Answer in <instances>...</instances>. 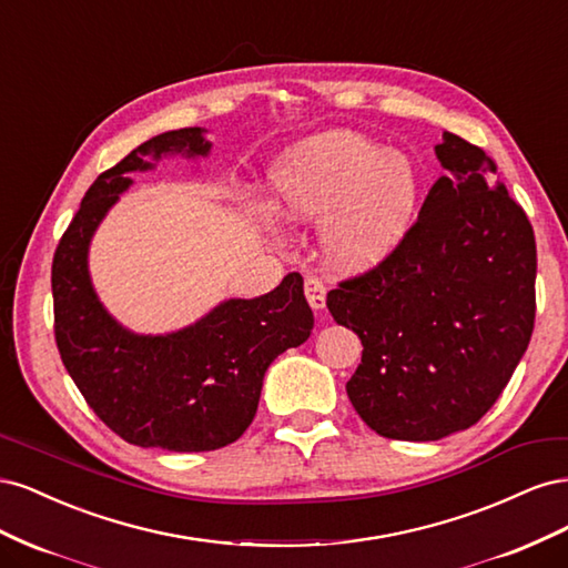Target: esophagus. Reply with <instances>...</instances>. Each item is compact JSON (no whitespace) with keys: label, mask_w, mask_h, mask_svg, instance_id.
<instances>
[{"label":"esophagus","mask_w":568,"mask_h":568,"mask_svg":"<svg viewBox=\"0 0 568 568\" xmlns=\"http://www.w3.org/2000/svg\"><path fill=\"white\" fill-rule=\"evenodd\" d=\"M303 291H305V298L307 303L313 305V311H322L326 305V286L320 277H313V274H307L305 282H303Z\"/></svg>","instance_id":"1"}]
</instances>
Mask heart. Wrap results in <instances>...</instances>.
<instances>
[{
  "label": "heart",
  "mask_w": 568,
  "mask_h": 568,
  "mask_svg": "<svg viewBox=\"0 0 568 568\" xmlns=\"http://www.w3.org/2000/svg\"><path fill=\"white\" fill-rule=\"evenodd\" d=\"M272 211L324 220V251L343 270H367L403 242L419 203L417 168L351 132L311 140L270 170Z\"/></svg>",
  "instance_id": "heart-1"
}]
</instances>
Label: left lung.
<instances>
[{
  "label": "left lung",
  "mask_w": 568,
  "mask_h": 568,
  "mask_svg": "<svg viewBox=\"0 0 568 568\" xmlns=\"http://www.w3.org/2000/svg\"><path fill=\"white\" fill-rule=\"evenodd\" d=\"M419 217L379 265L326 294L363 343L346 384L363 422L393 440H438L500 398L536 322V236L484 149L445 132Z\"/></svg>",
  "instance_id": "obj_1"
}]
</instances>
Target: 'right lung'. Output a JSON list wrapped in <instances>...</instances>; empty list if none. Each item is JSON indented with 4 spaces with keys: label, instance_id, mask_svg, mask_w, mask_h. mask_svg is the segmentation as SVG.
I'll list each match as a JSON object with an SVG mask.
<instances>
[{
    "label": "right lung",
    "instance_id": "right-lung-1",
    "mask_svg": "<svg viewBox=\"0 0 568 568\" xmlns=\"http://www.w3.org/2000/svg\"><path fill=\"white\" fill-rule=\"evenodd\" d=\"M201 128L163 132L101 173L63 232L51 263L54 336L71 379L113 434L142 448L170 453L217 450L242 436L255 417L272 359L313 332L303 277L291 272L261 298L220 303L203 320L165 336L123 329L99 303L88 248L101 217L149 170L144 156H205Z\"/></svg>",
    "mask_w": 568,
    "mask_h": 568
}]
</instances>
